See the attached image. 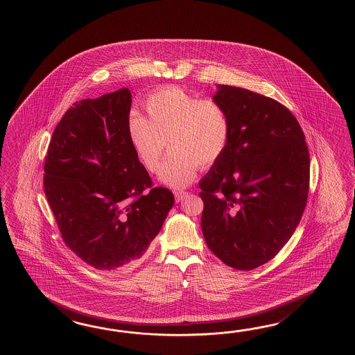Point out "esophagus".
Listing matches in <instances>:
<instances>
[{
    "label": "esophagus",
    "instance_id": "1",
    "mask_svg": "<svg viewBox=\"0 0 355 355\" xmlns=\"http://www.w3.org/2000/svg\"><path fill=\"white\" fill-rule=\"evenodd\" d=\"M185 196H188V191H185V190H176L175 191V200L176 202H181L182 198Z\"/></svg>",
    "mask_w": 355,
    "mask_h": 355
}]
</instances>
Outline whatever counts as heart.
Returning a JSON list of instances; mask_svg holds the SVG:
<instances>
[{
    "label": "heart",
    "mask_w": 355,
    "mask_h": 355,
    "mask_svg": "<svg viewBox=\"0 0 355 355\" xmlns=\"http://www.w3.org/2000/svg\"><path fill=\"white\" fill-rule=\"evenodd\" d=\"M147 116L129 114L127 132L137 159L151 174L159 171L167 142L171 148L159 179L173 188H184L196 178L198 167H211L225 155L232 123L226 107L213 98L168 86L144 100Z\"/></svg>",
    "instance_id": "b5f03b06"
}]
</instances>
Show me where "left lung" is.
Returning a JSON list of instances; mask_svg holds the SVG:
<instances>
[{
  "mask_svg": "<svg viewBox=\"0 0 355 355\" xmlns=\"http://www.w3.org/2000/svg\"><path fill=\"white\" fill-rule=\"evenodd\" d=\"M231 116L225 155L199 182L202 231L225 264L251 270L275 257L307 204L309 153L301 125L279 101L218 85Z\"/></svg>",
  "mask_w": 355,
  "mask_h": 355,
  "instance_id": "1",
  "label": "left lung"
}]
</instances>
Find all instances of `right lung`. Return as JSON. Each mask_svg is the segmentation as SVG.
<instances>
[{"instance_id": "1", "label": "right lung", "mask_w": 355, "mask_h": 355, "mask_svg": "<svg viewBox=\"0 0 355 355\" xmlns=\"http://www.w3.org/2000/svg\"><path fill=\"white\" fill-rule=\"evenodd\" d=\"M128 89L77 101L54 129L44 161V193L62 240L103 272L144 257L174 205L153 187L129 142Z\"/></svg>"}]
</instances>
